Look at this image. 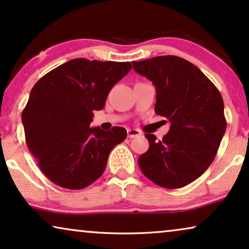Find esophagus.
Instances as JSON below:
<instances>
[{
	"label": "esophagus",
	"instance_id": "1",
	"mask_svg": "<svg viewBox=\"0 0 249 249\" xmlns=\"http://www.w3.org/2000/svg\"><path fill=\"white\" fill-rule=\"evenodd\" d=\"M127 134H128V138H134V137L140 136L141 131L137 130V129H128Z\"/></svg>",
	"mask_w": 249,
	"mask_h": 249
}]
</instances>
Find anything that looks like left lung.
<instances>
[{
    "label": "left lung",
    "mask_w": 249,
    "mask_h": 249,
    "mask_svg": "<svg viewBox=\"0 0 249 249\" xmlns=\"http://www.w3.org/2000/svg\"><path fill=\"white\" fill-rule=\"evenodd\" d=\"M132 66L156 86L154 112L170 122L161 141L145 135L150 147L138 159L142 173L162 188H183L214 161L227 130L223 98L198 67L180 57L159 56Z\"/></svg>",
    "instance_id": "8db88e82"
}]
</instances>
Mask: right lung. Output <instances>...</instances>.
Masks as SVG:
<instances>
[{
  "instance_id": "1",
  "label": "right lung",
  "mask_w": 249,
  "mask_h": 249,
  "mask_svg": "<svg viewBox=\"0 0 249 249\" xmlns=\"http://www.w3.org/2000/svg\"><path fill=\"white\" fill-rule=\"evenodd\" d=\"M131 70L129 61L75 58L35 83L21 114L25 138L42 173L61 188L81 190L104 173L109 152L127 130L90 128L93 111Z\"/></svg>"
}]
</instances>
